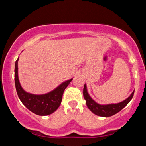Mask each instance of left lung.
Here are the masks:
<instances>
[{
  "label": "left lung",
  "instance_id": "8db88e82",
  "mask_svg": "<svg viewBox=\"0 0 146 146\" xmlns=\"http://www.w3.org/2000/svg\"><path fill=\"white\" fill-rule=\"evenodd\" d=\"M135 90L130 94L128 98L125 99V100L122 101L119 103L117 104H100L97 103L94 100L92 99L90 95L88 94V90H87V86L86 84H84L83 90L84 98L86 100V104L87 107L88 108L90 111L95 115L98 116L108 117H111L115 115L117 113L121 110L123 108L130 102L133 97Z\"/></svg>",
  "mask_w": 146,
  "mask_h": 146
}]
</instances>
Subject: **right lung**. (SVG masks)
<instances>
[{"mask_svg":"<svg viewBox=\"0 0 146 146\" xmlns=\"http://www.w3.org/2000/svg\"><path fill=\"white\" fill-rule=\"evenodd\" d=\"M18 59L19 58L15 64L14 80L16 92L20 100L25 106L36 115L46 116L53 113L60 106L64 91L72 81L73 78L63 82L55 89L45 94L35 95L27 93L21 86L18 79Z\"/></svg>","mask_w":146,"mask_h":146,"instance_id":"right-lung-1","label":"right lung"}]
</instances>
